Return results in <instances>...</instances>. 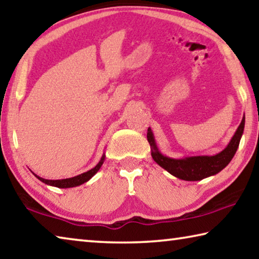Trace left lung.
<instances>
[{"label": "left lung", "instance_id": "1", "mask_svg": "<svg viewBox=\"0 0 259 259\" xmlns=\"http://www.w3.org/2000/svg\"><path fill=\"white\" fill-rule=\"evenodd\" d=\"M243 129L244 116L240 125L238 126V129H236L234 136L232 137L231 142L229 143V145L216 155H199L188 156L185 157V159H172V157H168L160 153L151 128H148L147 130V140L152 147L153 160L157 164L175 177L183 179V181L195 182L213 176V175L222 171L230 163L239 147Z\"/></svg>", "mask_w": 259, "mask_h": 259}]
</instances>
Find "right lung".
Here are the masks:
<instances>
[{"label":"right lung","mask_w":259,"mask_h":259,"mask_svg":"<svg viewBox=\"0 0 259 259\" xmlns=\"http://www.w3.org/2000/svg\"><path fill=\"white\" fill-rule=\"evenodd\" d=\"M104 160H105V155L102 156V159H100L99 163L93 168L89 171L87 172H83L81 175H77L75 177H72V178H66V179H57V181H50V179H45V178H41L36 176L37 179H40L41 182H43L47 185H50V186H56V187H59V188H69V187H75L78 185H82V184H84L85 182L89 181L91 177H94L96 172L98 171L100 169V166L104 163Z\"/></svg>","instance_id":"1"}]
</instances>
